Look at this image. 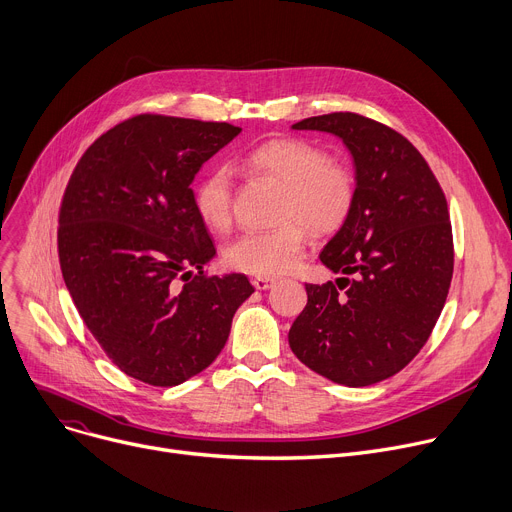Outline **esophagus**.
Wrapping results in <instances>:
<instances>
[{
  "mask_svg": "<svg viewBox=\"0 0 512 512\" xmlns=\"http://www.w3.org/2000/svg\"><path fill=\"white\" fill-rule=\"evenodd\" d=\"M251 284H253L257 290H269L271 286L276 284V280H274V278H259V276H257V278L251 280Z\"/></svg>",
  "mask_w": 512,
  "mask_h": 512,
  "instance_id": "1",
  "label": "esophagus"
}]
</instances>
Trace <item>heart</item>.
I'll return each mask as SVG.
<instances>
[{
	"mask_svg": "<svg viewBox=\"0 0 512 512\" xmlns=\"http://www.w3.org/2000/svg\"><path fill=\"white\" fill-rule=\"evenodd\" d=\"M238 166L249 175L282 185L274 228L247 230L224 247L228 267L243 274L274 278L292 269L304 251L306 230L317 236L333 234L350 218L358 181L352 166L300 138H274L247 150ZM193 206L201 222L224 232L232 222L234 179L224 166L203 175L193 189Z\"/></svg>",
	"mask_w": 512,
	"mask_h": 512,
	"instance_id": "1",
	"label": "heart"
}]
</instances>
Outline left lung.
<instances>
[{"label":"left lung","mask_w":512,"mask_h":512,"mask_svg":"<svg viewBox=\"0 0 512 512\" xmlns=\"http://www.w3.org/2000/svg\"><path fill=\"white\" fill-rule=\"evenodd\" d=\"M292 127L344 140L358 195L319 255L342 278L306 284L288 342L321 377L374 385L416 358L445 306L455 263L447 197L416 146L379 121L329 113Z\"/></svg>","instance_id":"8db88e82"}]
</instances>
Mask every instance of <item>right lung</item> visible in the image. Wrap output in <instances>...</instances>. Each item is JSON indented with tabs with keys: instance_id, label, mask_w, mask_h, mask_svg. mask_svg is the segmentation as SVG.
<instances>
[{
	"instance_id": "right-lung-1",
	"label": "right lung",
	"mask_w": 512,
	"mask_h": 512,
	"mask_svg": "<svg viewBox=\"0 0 512 512\" xmlns=\"http://www.w3.org/2000/svg\"><path fill=\"white\" fill-rule=\"evenodd\" d=\"M238 133L230 123L135 115L100 135L65 187L57 228L65 286L131 379L175 387L208 368L255 292L243 274L203 271L216 249L189 187Z\"/></svg>"
}]
</instances>
